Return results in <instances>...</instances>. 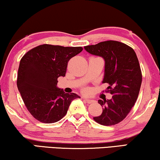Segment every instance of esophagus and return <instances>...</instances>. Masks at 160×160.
I'll use <instances>...</instances> for the list:
<instances>
[{"label": "esophagus", "instance_id": "34e87169", "mask_svg": "<svg viewBox=\"0 0 160 160\" xmlns=\"http://www.w3.org/2000/svg\"><path fill=\"white\" fill-rule=\"evenodd\" d=\"M84 101L85 102H87L88 103H91L95 102V101H94V100L89 99V98H84Z\"/></svg>", "mask_w": 160, "mask_h": 160}]
</instances>
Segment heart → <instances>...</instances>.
Instances as JSON below:
<instances>
[{
    "label": "heart",
    "mask_w": 160,
    "mask_h": 160,
    "mask_svg": "<svg viewBox=\"0 0 160 160\" xmlns=\"http://www.w3.org/2000/svg\"><path fill=\"white\" fill-rule=\"evenodd\" d=\"M85 91H86V90H85Z\"/></svg>",
    "instance_id": "heart-1"
}]
</instances>
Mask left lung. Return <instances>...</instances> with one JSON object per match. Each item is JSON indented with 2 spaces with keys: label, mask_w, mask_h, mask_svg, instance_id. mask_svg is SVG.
I'll list each match as a JSON object with an SVG mask.
<instances>
[{
  "label": "left lung",
  "mask_w": 160,
  "mask_h": 160,
  "mask_svg": "<svg viewBox=\"0 0 160 160\" xmlns=\"http://www.w3.org/2000/svg\"><path fill=\"white\" fill-rule=\"evenodd\" d=\"M91 54L105 61L103 83H108L111 99L98 100L103 108L100 116L93 120L102 125L120 122L130 112L138 98L142 74L138 59L131 47L115 40H107L84 47Z\"/></svg>",
  "instance_id": "1"
}]
</instances>
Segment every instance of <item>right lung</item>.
I'll return each instance as SVG.
<instances>
[{"instance_id":"obj_1","label":"right lung","mask_w":160,"mask_h":160,"mask_svg":"<svg viewBox=\"0 0 160 160\" xmlns=\"http://www.w3.org/2000/svg\"><path fill=\"white\" fill-rule=\"evenodd\" d=\"M82 51V47L43 44L31 49L22 58L17 88L30 113L40 122L53 123L66 115L76 93H64L57 86L64 77L68 62Z\"/></svg>"}]
</instances>
